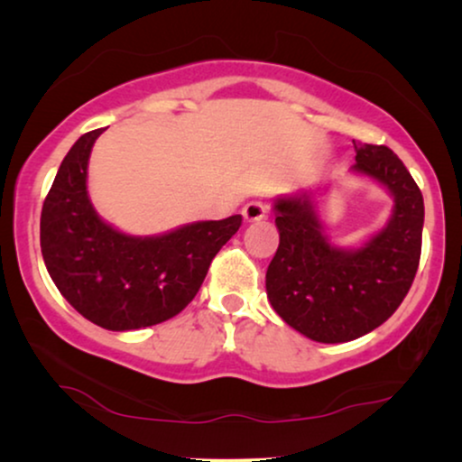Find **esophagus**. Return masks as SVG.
Returning <instances> with one entry per match:
<instances>
[{
  "label": "esophagus",
  "instance_id": "esophagus-1",
  "mask_svg": "<svg viewBox=\"0 0 462 462\" xmlns=\"http://www.w3.org/2000/svg\"><path fill=\"white\" fill-rule=\"evenodd\" d=\"M244 220L245 223H256V220H263L267 217V204H264L263 199H254L250 201V204L244 206Z\"/></svg>",
  "mask_w": 462,
  "mask_h": 462
}]
</instances>
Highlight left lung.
<instances>
[{"instance_id":"8db88e82","label":"left lung","mask_w":462,"mask_h":462,"mask_svg":"<svg viewBox=\"0 0 462 462\" xmlns=\"http://www.w3.org/2000/svg\"><path fill=\"white\" fill-rule=\"evenodd\" d=\"M353 172L393 195V214L362 248L343 250L324 236L315 193L273 204L280 245L267 269L277 315L318 343H346L384 324L406 299L420 261L425 204L403 162L384 144L356 143Z\"/></svg>"}]
</instances>
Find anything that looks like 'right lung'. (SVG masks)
Returning a JSON list of instances; mask_svg holds the SVG:
<instances>
[{
  "instance_id": "add662e5",
  "label": "right lung",
  "mask_w": 462,
  "mask_h": 462,
  "mask_svg": "<svg viewBox=\"0 0 462 462\" xmlns=\"http://www.w3.org/2000/svg\"><path fill=\"white\" fill-rule=\"evenodd\" d=\"M100 132L81 136L60 163L42 208V256L75 311L105 330H138L174 318L195 299L212 258L242 226V214L155 237L113 229L92 208L86 187Z\"/></svg>"
}]
</instances>
